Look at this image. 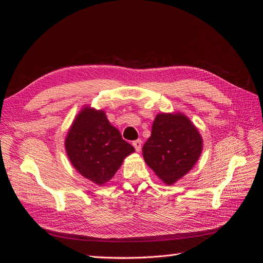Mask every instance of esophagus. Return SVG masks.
<instances>
[{"instance_id":"obj_1","label":"esophagus","mask_w":263,"mask_h":263,"mask_svg":"<svg viewBox=\"0 0 263 263\" xmlns=\"http://www.w3.org/2000/svg\"><path fill=\"white\" fill-rule=\"evenodd\" d=\"M133 146L135 147V150L136 151H140V149H141V140L140 139H137V140H135V141H133Z\"/></svg>"}]
</instances>
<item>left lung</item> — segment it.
Here are the masks:
<instances>
[{"label": "left lung", "mask_w": 263, "mask_h": 263, "mask_svg": "<svg viewBox=\"0 0 263 263\" xmlns=\"http://www.w3.org/2000/svg\"><path fill=\"white\" fill-rule=\"evenodd\" d=\"M202 147L201 135L186 116L161 113L155 119L142 155L159 178L173 184L193 168Z\"/></svg>", "instance_id": "1"}]
</instances>
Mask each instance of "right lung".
Instances as JSON below:
<instances>
[{"label":"right lung","instance_id":"obj_1","mask_svg":"<svg viewBox=\"0 0 263 263\" xmlns=\"http://www.w3.org/2000/svg\"><path fill=\"white\" fill-rule=\"evenodd\" d=\"M71 163L79 173L99 185L114 177L134 147L109 124L103 110L83 108L71 126L66 139Z\"/></svg>","mask_w":263,"mask_h":263}]
</instances>
